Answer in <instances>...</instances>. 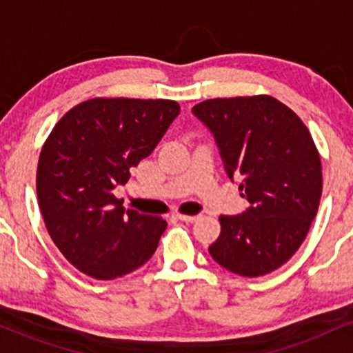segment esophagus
Instances as JSON below:
<instances>
[{"label":"esophagus","instance_id":"esophagus-1","mask_svg":"<svg viewBox=\"0 0 353 353\" xmlns=\"http://www.w3.org/2000/svg\"><path fill=\"white\" fill-rule=\"evenodd\" d=\"M177 219L182 222H196L199 216H185V214H177Z\"/></svg>","mask_w":353,"mask_h":353}]
</instances>
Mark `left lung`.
Here are the masks:
<instances>
[{"mask_svg": "<svg viewBox=\"0 0 353 353\" xmlns=\"http://www.w3.org/2000/svg\"><path fill=\"white\" fill-rule=\"evenodd\" d=\"M192 114L209 129L225 174L249 208L221 216L209 254L244 277L285 264L309 232L322 196V164L309 129L272 96L208 99Z\"/></svg>", "mask_w": 353, "mask_h": 353, "instance_id": "left-lung-1", "label": "left lung"}]
</instances>
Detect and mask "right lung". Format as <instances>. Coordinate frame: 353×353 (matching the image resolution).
I'll list each match as a JSON object with an SVG mask.
<instances>
[{"mask_svg": "<svg viewBox=\"0 0 353 353\" xmlns=\"http://www.w3.org/2000/svg\"><path fill=\"white\" fill-rule=\"evenodd\" d=\"M179 112L169 99H89L61 117L44 143L36 174L44 224L61 254L89 277H123L156 252L168 222L125 210L114 189Z\"/></svg>", "mask_w": 353, "mask_h": 353, "instance_id": "right-lung-1", "label": "right lung"}]
</instances>
